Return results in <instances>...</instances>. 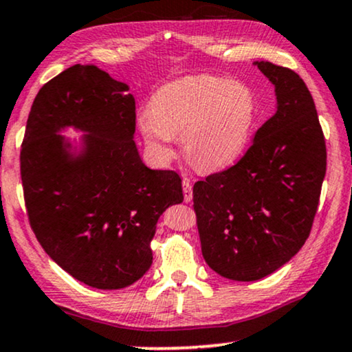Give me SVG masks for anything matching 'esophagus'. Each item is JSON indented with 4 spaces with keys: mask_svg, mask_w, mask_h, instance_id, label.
I'll use <instances>...</instances> for the list:
<instances>
[{
    "mask_svg": "<svg viewBox=\"0 0 352 352\" xmlns=\"http://www.w3.org/2000/svg\"><path fill=\"white\" fill-rule=\"evenodd\" d=\"M182 186H184L185 201L190 203L191 198H193V191H191V182L188 179H184V180H182Z\"/></svg>",
    "mask_w": 352,
    "mask_h": 352,
    "instance_id": "obj_1",
    "label": "esophagus"
}]
</instances>
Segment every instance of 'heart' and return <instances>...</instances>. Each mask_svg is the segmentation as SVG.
<instances>
[{
  "label": "heart",
  "instance_id": "1",
  "mask_svg": "<svg viewBox=\"0 0 352 352\" xmlns=\"http://www.w3.org/2000/svg\"><path fill=\"white\" fill-rule=\"evenodd\" d=\"M256 120L252 89L226 78L188 76L162 86L138 115L146 144L161 157L179 135L182 154L198 170L229 167L245 151Z\"/></svg>",
  "mask_w": 352,
  "mask_h": 352
}]
</instances>
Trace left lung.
<instances>
[{"mask_svg":"<svg viewBox=\"0 0 352 352\" xmlns=\"http://www.w3.org/2000/svg\"><path fill=\"white\" fill-rule=\"evenodd\" d=\"M278 110L235 166L193 186V209L209 268L258 281L287 263L312 229L327 172V146L312 94L292 69L260 61Z\"/></svg>","mask_w":352,"mask_h":352,"instance_id":"left-lung-1","label":"left lung"}]
</instances>
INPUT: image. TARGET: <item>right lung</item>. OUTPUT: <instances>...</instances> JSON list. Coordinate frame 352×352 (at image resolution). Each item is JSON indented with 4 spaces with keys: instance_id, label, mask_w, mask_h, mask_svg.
<instances>
[{
    "instance_id": "add662e5",
    "label": "right lung",
    "mask_w": 352,
    "mask_h": 352,
    "mask_svg": "<svg viewBox=\"0 0 352 352\" xmlns=\"http://www.w3.org/2000/svg\"><path fill=\"white\" fill-rule=\"evenodd\" d=\"M128 91L94 65L71 66L38 91L21 146L35 237L58 266L97 289L126 287L149 270L157 219L184 201L179 173L141 161ZM66 126L89 133L78 156L56 135Z\"/></svg>"
}]
</instances>
